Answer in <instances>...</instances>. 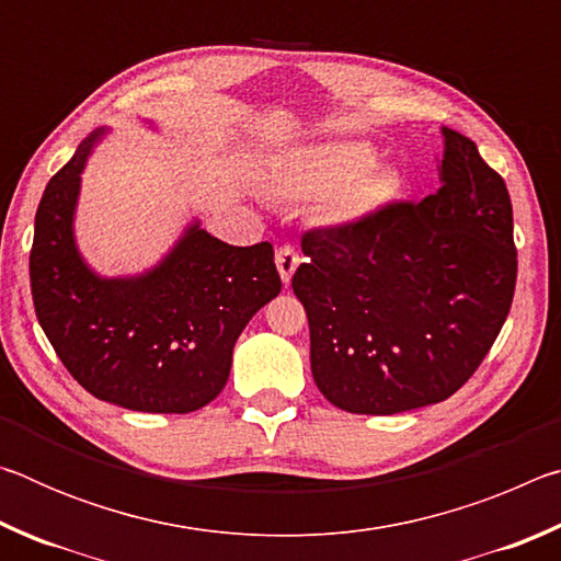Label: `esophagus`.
Instances as JSON below:
<instances>
[{"label": "esophagus", "mask_w": 561, "mask_h": 561, "mask_svg": "<svg viewBox=\"0 0 561 561\" xmlns=\"http://www.w3.org/2000/svg\"><path fill=\"white\" fill-rule=\"evenodd\" d=\"M274 262H277V270H279L282 282L289 284L294 270L299 267V254H297V250H294V247H289V244L279 247L277 254H274Z\"/></svg>", "instance_id": "34e87169"}]
</instances>
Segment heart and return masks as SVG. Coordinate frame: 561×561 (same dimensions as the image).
I'll return each mask as SVG.
<instances>
[{
	"instance_id": "heart-1",
	"label": "heart",
	"mask_w": 561,
	"mask_h": 561,
	"mask_svg": "<svg viewBox=\"0 0 561 561\" xmlns=\"http://www.w3.org/2000/svg\"><path fill=\"white\" fill-rule=\"evenodd\" d=\"M277 187L291 201L324 197V217L331 225H356L401 195L403 175L374 160V146L366 140L334 138L284 160Z\"/></svg>"
}]
</instances>
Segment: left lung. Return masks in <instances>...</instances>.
<instances>
[{
  "label": "left lung",
  "instance_id": "obj_1",
  "mask_svg": "<svg viewBox=\"0 0 561 561\" xmlns=\"http://www.w3.org/2000/svg\"><path fill=\"white\" fill-rule=\"evenodd\" d=\"M440 190L356 225L304 234L291 289L311 374L341 411L440 403L495 344L517 279L510 193L462 133L440 128Z\"/></svg>",
  "mask_w": 561,
  "mask_h": 561
}]
</instances>
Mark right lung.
Here are the masks:
<instances>
[{
  "label": "right lung",
  "instance_id": "right-lung-1",
  "mask_svg": "<svg viewBox=\"0 0 561 561\" xmlns=\"http://www.w3.org/2000/svg\"><path fill=\"white\" fill-rule=\"evenodd\" d=\"M111 128L81 140L46 185L30 257L36 319L91 396L144 413H190L230 378L232 348L282 279L270 242L232 247L190 222L153 267L103 277L76 244L81 173Z\"/></svg>",
  "mask_w": 561,
  "mask_h": 561
}]
</instances>
